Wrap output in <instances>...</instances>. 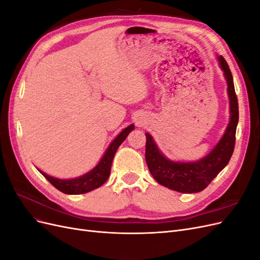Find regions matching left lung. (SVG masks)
Returning <instances> with one entry per match:
<instances>
[{"instance_id":"obj_1","label":"left lung","mask_w":260,"mask_h":260,"mask_svg":"<svg viewBox=\"0 0 260 260\" xmlns=\"http://www.w3.org/2000/svg\"><path fill=\"white\" fill-rule=\"evenodd\" d=\"M223 70L230 102V122L217 145L202 159L194 162L172 161L165 157L155 144L152 136L145 133V159L151 175L159 184L181 193H198L211 182L229 162L234 151L235 132L239 122V104L229 65L218 56Z\"/></svg>"}]
</instances>
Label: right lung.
Wrapping results in <instances>:
<instances>
[{"mask_svg": "<svg viewBox=\"0 0 260 260\" xmlns=\"http://www.w3.org/2000/svg\"><path fill=\"white\" fill-rule=\"evenodd\" d=\"M133 129H135V125L133 124H130L129 127L123 129L113 142L109 144L104 156L102 157V159L96 166L79 178L61 180L46 175L45 172H42L41 170L39 171L41 172L42 176L53 186L65 194H83L95 190V188L100 187L106 182V180L108 179L109 175H111L112 162L118 147H119V145L123 142L124 139L127 138V136Z\"/></svg>", "mask_w": 260, "mask_h": 260, "instance_id": "add662e5", "label": "right lung"}]
</instances>
